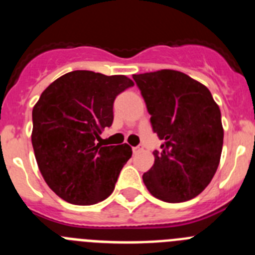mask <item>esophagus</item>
<instances>
[{
    "label": "esophagus",
    "mask_w": 255,
    "mask_h": 255,
    "mask_svg": "<svg viewBox=\"0 0 255 255\" xmlns=\"http://www.w3.org/2000/svg\"><path fill=\"white\" fill-rule=\"evenodd\" d=\"M141 150H143V147H141V145H139V147H134V148H132V152H134L135 154H136V153H139V152H141Z\"/></svg>",
    "instance_id": "34e87169"
}]
</instances>
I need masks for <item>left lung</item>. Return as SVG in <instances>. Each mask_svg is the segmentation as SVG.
Masks as SVG:
<instances>
[{
	"label": "left lung",
	"mask_w": 255,
	"mask_h": 255,
	"mask_svg": "<svg viewBox=\"0 0 255 255\" xmlns=\"http://www.w3.org/2000/svg\"><path fill=\"white\" fill-rule=\"evenodd\" d=\"M141 91L153 131L163 140L143 175L157 199L180 203L208 186L220 164L224 128L221 111L206 85L176 70L132 75Z\"/></svg>",
	"instance_id": "obj_1"
}]
</instances>
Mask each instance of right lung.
Wrapping results in <instances>:
<instances>
[{
	"instance_id": "right-lung-1",
	"label": "right lung",
	"mask_w": 255,
	"mask_h": 255,
	"mask_svg": "<svg viewBox=\"0 0 255 255\" xmlns=\"http://www.w3.org/2000/svg\"><path fill=\"white\" fill-rule=\"evenodd\" d=\"M134 82L125 75L76 70L56 79L33 107L31 144L47 185L61 199L91 206L110 197L131 157L129 144L102 145L114 101Z\"/></svg>"
}]
</instances>
